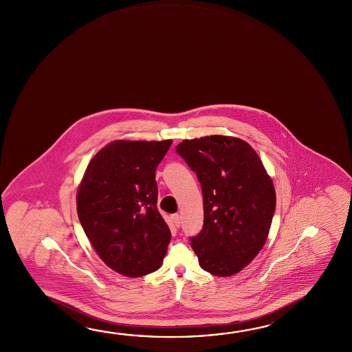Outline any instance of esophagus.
<instances>
[{"instance_id":"1","label":"esophagus","mask_w":352,"mask_h":352,"mask_svg":"<svg viewBox=\"0 0 352 352\" xmlns=\"http://www.w3.org/2000/svg\"><path fill=\"white\" fill-rule=\"evenodd\" d=\"M170 219H172V222H173L175 227H180V216H179L178 213H174V214H172V216H170Z\"/></svg>"}]
</instances>
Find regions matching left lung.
<instances>
[{"instance_id":"1","label":"left lung","mask_w":352,"mask_h":352,"mask_svg":"<svg viewBox=\"0 0 352 352\" xmlns=\"http://www.w3.org/2000/svg\"><path fill=\"white\" fill-rule=\"evenodd\" d=\"M201 184L204 226L191 236L201 269L228 277L259 254L276 206L275 188L245 141L212 135L175 147Z\"/></svg>"}]
</instances>
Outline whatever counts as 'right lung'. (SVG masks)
I'll list each match as a JSON object with an SVG mask.
<instances>
[{"label": "right lung", "instance_id": "obj_1", "mask_svg": "<svg viewBox=\"0 0 352 352\" xmlns=\"http://www.w3.org/2000/svg\"><path fill=\"white\" fill-rule=\"evenodd\" d=\"M172 140L107 144L88 163L77 191L83 231L105 265L127 277L158 270L170 230L157 210L156 169Z\"/></svg>", "mask_w": 352, "mask_h": 352}]
</instances>
